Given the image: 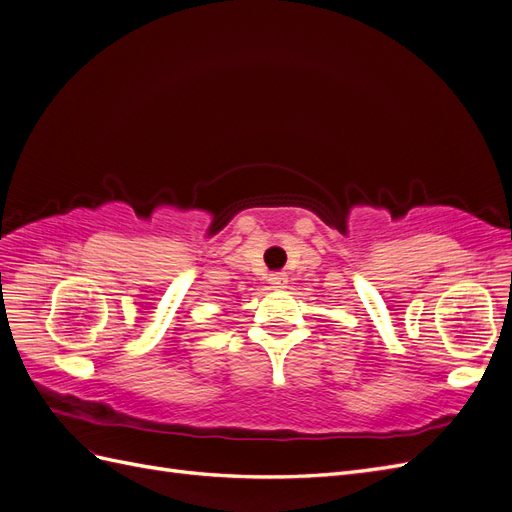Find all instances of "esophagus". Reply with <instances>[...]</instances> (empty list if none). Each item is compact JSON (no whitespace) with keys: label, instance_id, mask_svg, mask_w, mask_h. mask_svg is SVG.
<instances>
[{"label":"esophagus","instance_id":"34e87169","mask_svg":"<svg viewBox=\"0 0 512 512\" xmlns=\"http://www.w3.org/2000/svg\"><path fill=\"white\" fill-rule=\"evenodd\" d=\"M269 284H271L273 288H284V286L288 284V275H286V273H273V275L269 277Z\"/></svg>","mask_w":512,"mask_h":512}]
</instances>
